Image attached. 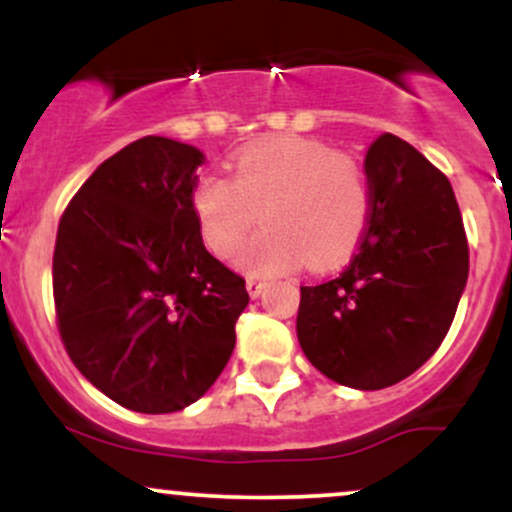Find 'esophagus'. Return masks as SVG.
<instances>
[{
	"instance_id": "1",
	"label": "esophagus",
	"mask_w": 512,
	"mask_h": 512,
	"mask_svg": "<svg viewBox=\"0 0 512 512\" xmlns=\"http://www.w3.org/2000/svg\"><path fill=\"white\" fill-rule=\"evenodd\" d=\"M264 281H257V279H248V284H245V289H248L250 298H260L262 291H264Z\"/></svg>"
}]
</instances>
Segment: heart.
Wrapping results in <instances>:
<instances>
[{
  "label": "heart",
  "instance_id": "heart-1",
  "mask_svg": "<svg viewBox=\"0 0 512 512\" xmlns=\"http://www.w3.org/2000/svg\"><path fill=\"white\" fill-rule=\"evenodd\" d=\"M233 178L202 175L192 211L207 248L226 257L262 216L264 231L245 240L233 264L248 276L334 267L366 231L370 197L354 158L301 137L252 144L233 158Z\"/></svg>",
  "mask_w": 512,
  "mask_h": 512
}]
</instances>
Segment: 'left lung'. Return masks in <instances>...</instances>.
I'll return each instance as SVG.
<instances>
[{"instance_id": "1", "label": "left lung", "mask_w": 512, "mask_h": 512, "mask_svg": "<svg viewBox=\"0 0 512 512\" xmlns=\"http://www.w3.org/2000/svg\"><path fill=\"white\" fill-rule=\"evenodd\" d=\"M370 214L337 279L301 286L303 354L334 383L383 390L436 354L469 274L450 180L414 146L383 134L368 146Z\"/></svg>"}]
</instances>
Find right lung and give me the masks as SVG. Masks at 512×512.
Here are the masks:
<instances>
[{
  "label": "right lung",
  "instance_id": "obj_1",
  "mask_svg": "<svg viewBox=\"0 0 512 512\" xmlns=\"http://www.w3.org/2000/svg\"><path fill=\"white\" fill-rule=\"evenodd\" d=\"M204 154L144 137L93 170L57 228L52 257L64 349L125 409L170 414L226 368L245 281L202 243L192 190Z\"/></svg>",
  "mask_w": 512,
  "mask_h": 512
}]
</instances>
